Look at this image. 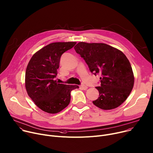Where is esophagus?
Segmentation results:
<instances>
[{"label": "esophagus", "instance_id": "34e87169", "mask_svg": "<svg viewBox=\"0 0 153 153\" xmlns=\"http://www.w3.org/2000/svg\"><path fill=\"white\" fill-rule=\"evenodd\" d=\"M80 88L81 89H82V90H87V89L88 88V87H87V86H86V85H80Z\"/></svg>", "mask_w": 153, "mask_h": 153}]
</instances>
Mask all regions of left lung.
<instances>
[{
    "label": "left lung",
    "mask_w": 153,
    "mask_h": 153,
    "mask_svg": "<svg viewBox=\"0 0 153 153\" xmlns=\"http://www.w3.org/2000/svg\"><path fill=\"white\" fill-rule=\"evenodd\" d=\"M74 49L84 58L91 73L101 76V85L96 87L100 97L93 103L104 110L123 104L134 85L133 71L123 52L103 43L80 42Z\"/></svg>",
    "instance_id": "8db88e82"
}]
</instances>
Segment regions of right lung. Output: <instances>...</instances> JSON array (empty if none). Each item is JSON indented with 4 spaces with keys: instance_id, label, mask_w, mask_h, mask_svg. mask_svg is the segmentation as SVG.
Segmentation results:
<instances>
[{
    "instance_id": "1",
    "label": "right lung",
    "mask_w": 153,
    "mask_h": 153,
    "mask_svg": "<svg viewBox=\"0 0 153 153\" xmlns=\"http://www.w3.org/2000/svg\"><path fill=\"white\" fill-rule=\"evenodd\" d=\"M76 42H53L42 48L30 58L25 74V87L29 97L40 109L56 114L70 103L71 91L78 85L58 83L55 77L61 56L72 48Z\"/></svg>"
}]
</instances>
